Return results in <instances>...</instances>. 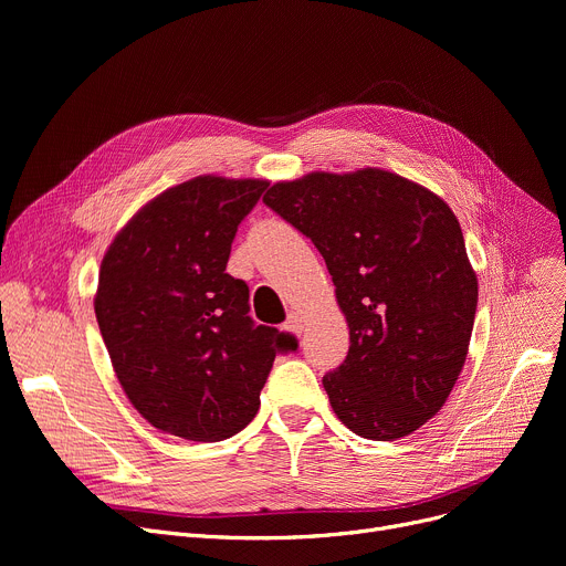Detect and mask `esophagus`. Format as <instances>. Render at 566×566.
Masks as SVG:
<instances>
[{"label": "esophagus", "mask_w": 566, "mask_h": 566, "mask_svg": "<svg viewBox=\"0 0 566 566\" xmlns=\"http://www.w3.org/2000/svg\"><path fill=\"white\" fill-rule=\"evenodd\" d=\"M284 331H289V333H293V335H301L303 333V318L295 314V312H291L289 316H286V321H284Z\"/></svg>", "instance_id": "esophagus-1"}]
</instances>
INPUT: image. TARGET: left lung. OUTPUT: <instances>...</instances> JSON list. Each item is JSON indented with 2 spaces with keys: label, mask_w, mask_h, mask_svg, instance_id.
Masks as SVG:
<instances>
[{
  "label": "left lung",
  "mask_w": 566,
  "mask_h": 566,
  "mask_svg": "<svg viewBox=\"0 0 566 566\" xmlns=\"http://www.w3.org/2000/svg\"><path fill=\"white\" fill-rule=\"evenodd\" d=\"M263 203L314 243L348 321L346 360L323 376L344 427L369 440L418 431L448 401L478 312V277L452 208L382 169L307 174Z\"/></svg>",
  "instance_id": "obj_1"
}]
</instances>
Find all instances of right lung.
<instances>
[{
  "instance_id": "1",
  "label": "right lung",
  "mask_w": 566,
  "mask_h": 566,
  "mask_svg": "<svg viewBox=\"0 0 566 566\" xmlns=\"http://www.w3.org/2000/svg\"><path fill=\"white\" fill-rule=\"evenodd\" d=\"M265 181L197 176L122 229L98 277L96 318L130 403L156 429L218 442L245 429L291 335L256 325L250 289L227 273L233 235Z\"/></svg>"
}]
</instances>
